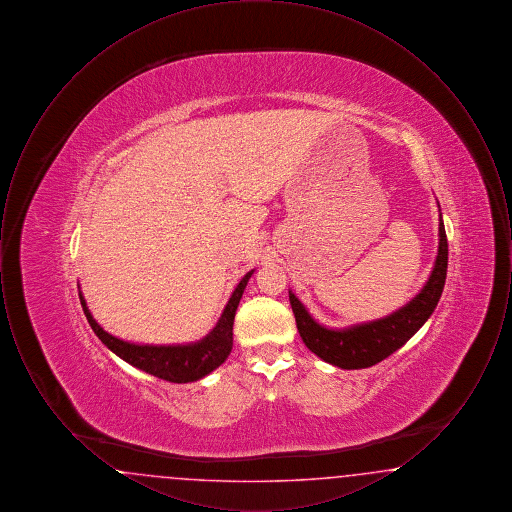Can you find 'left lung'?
<instances>
[{"label":"left lung","mask_w":512,"mask_h":512,"mask_svg":"<svg viewBox=\"0 0 512 512\" xmlns=\"http://www.w3.org/2000/svg\"><path fill=\"white\" fill-rule=\"evenodd\" d=\"M447 236L439 213L438 257L424 288L388 317L355 324L349 328H326L309 315L305 305L290 292L293 315L303 343L330 365L345 370L368 368L384 361L403 347L430 318L438 305L447 276Z\"/></svg>","instance_id":"1"}]
</instances>
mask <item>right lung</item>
Segmentation results:
<instances>
[{"label": "right lung", "instance_id": "add662e5", "mask_svg": "<svg viewBox=\"0 0 512 512\" xmlns=\"http://www.w3.org/2000/svg\"><path fill=\"white\" fill-rule=\"evenodd\" d=\"M253 272L255 270H249L240 280V284L230 295L215 328L205 338L194 343H186V345H140V343H130V341L115 338L109 332H105L96 322V318L92 317L82 292H78V295L92 330L117 357H121L122 361H126L128 365L136 366L161 380L174 382V384H188L211 374L230 355L236 309L240 305L245 286Z\"/></svg>", "mask_w": 512, "mask_h": 512}]
</instances>
